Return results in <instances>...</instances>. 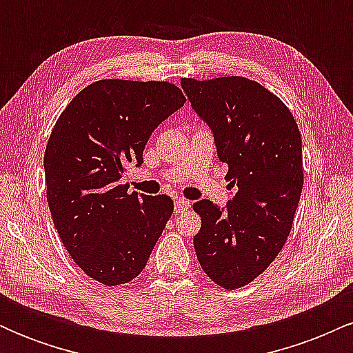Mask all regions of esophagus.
<instances>
[{
  "mask_svg": "<svg viewBox=\"0 0 353 353\" xmlns=\"http://www.w3.org/2000/svg\"><path fill=\"white\" fill-rule=\"evenodd\" d=\"M190 202L188 199H184V197H177L176 201H174V212L176 214H182L185 212V210L189 209Z\"/></svg>",
  "mask_w": 353,
  "mask_h": 353,
  "instance_id": "esophagus-1",
  "label": "esophagus"
}]
</instances>
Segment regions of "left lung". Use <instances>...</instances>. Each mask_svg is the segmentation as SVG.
Here are the masks:
<instances>
[{"label":"left lung","instance_id":"obj_1","mask_svg":"<svg viewBox=\"0 0 353 353\" xmlns=\"http://www.w3.org/2000/svg\"><path fill=\"white\" fill-rule=\"evenodd\" d=\"M181 86L236 188L225 208L192 205L202 221L194 249L210 281L234 290L264 272L289 237L303 185L301 131L285 104L252 79L184 78Z\"/></svg>","mask_w":353,"mask_h":353}]
</instances>
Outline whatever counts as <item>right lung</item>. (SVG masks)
Returning <instances> with one entry per match:
<instances>
[{
	"label": "right lung",
	"mask_w": 353,
	"mask_h": 353,
	"mask_svg": "<svg viewBox=\"0 0 353 353\" xmlns=\"http://www.w3.org/2000/svg\"><path fill=\"white\" fill-rule=\"evenodd\" d=\"M184 103L165 81L103 79L78 92L52 128L44 151L52 222L72 261L104 285L143 272L172 216L171 197L129 194L121 179Z\"/></svg>",
	"instance_id": "obj_1"
}]
</instances>
